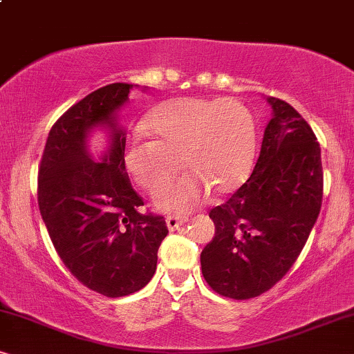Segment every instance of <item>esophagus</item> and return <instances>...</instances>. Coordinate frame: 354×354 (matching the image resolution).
Instances as JSON below:
<instances>
[{
    "mask_svg": "<svg viewBox=\"0 0 354 354\" xmlns=\"http://www.w3.org/2000/svg\"><path fill=\"white\" fill-rule=\"evenodd\" d=\"M187 222V217H177V216H169L166 219V224H167V229L174 232L177 230L178 227L183 225Z\"/></svg>",
    "mask_w": 354,
    "mask_h": 354,
    "instance_id": "1",
    "label": "esophagus"
}]
</instances>
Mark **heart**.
<instances>
[{
  "mask_svg": "<svg viewBox=\"0 0 354 354\" xmlns=\"http://www.w3.org/2000/svg\"><path fill=\"white\" fill-rule=\"evenodd\" d=\"M156 138L133 133L124 153L130 177L153 192L178 166L183 171L159 188L154 203L167 212H188L209 196L234 192L248 177L254 156V120L232 98L185 96L162 103L145 120Z\"/></svg>",
  "mask_w": 354,
  "mask_h": 354,
  "instance_id": "1",
  "label": "heart"
}]
</instances>
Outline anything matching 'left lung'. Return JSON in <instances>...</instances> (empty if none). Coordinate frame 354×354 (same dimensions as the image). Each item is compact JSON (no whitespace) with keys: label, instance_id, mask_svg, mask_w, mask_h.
<instances>
[{"label":"left lung","instance_id":"obj_1","mask_svg":"<svg viewBox=\"0 0 354 354\" xmlns=\"http://www.w3.org/2000/svg\"><path fill=\"white\" fill-rule=\"evenodd\" d=\"M272 119L248 180L209 217L216 234L201 251L207 285L248 299L272 288L301 253L322 205L321 148L297 109L269 96Z\"/></svg>","mask_w":354,"mask_h":354}]
</instances>
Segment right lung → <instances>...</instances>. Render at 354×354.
<instances>
[{
    "mask_svg": "<svg viewBox=\"0 0 354 354\" xmlns=\"http://www.w3.org/2000/svg\"><path fill=\"white\" fill-rule=\"evenodd\" d=\"M132 88L106 85L67 109L50 130L38 169V207L55 250L79 282L109 298L151 280L169 232L162 216L138 211L143 200L125 172L118 111ZM96 127L108 128L111 140L101 162L86 148Z\"/></svg>",
    "mask_w": 354,
    "mask_h": 354,
    "instance_id": "obj_1",
    "label": "right lung"
}]
</instances>
